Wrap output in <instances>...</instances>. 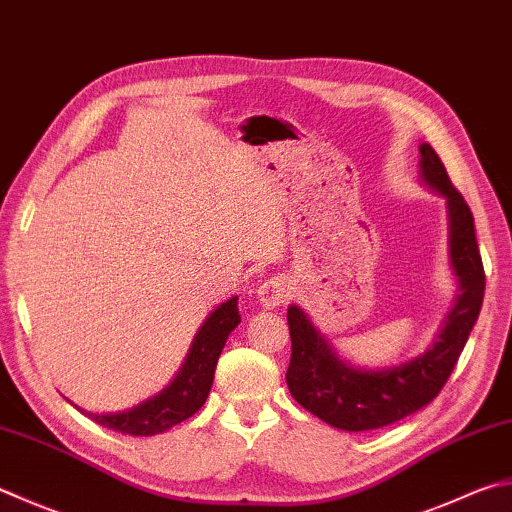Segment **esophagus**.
Listing matches in <instances>:
<instances>
[{
    "label": "esophagus",
    "instance_id": "34e87169",
    "mask_svg": "<svg viewBox=\"0 0 512 512\" xmlns=\"http://www.w3.org/2000/svg\"><path fill=\"white\" fill-rule=\"evenodd\" d=\"M258 301L260 305L265 307V310H274V307L283 305L287 298H289V285L283 281V278H269L263 285L258 287Z\"/></svg>",
    "mask_w": 512,
    "mask_h": 512
}]
</instances>
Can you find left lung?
Wrapping results in <instances>:
<instances>
[{"label": "left lung", "mask_w": 512, "mask_h": 512, "mask_svg": "<svg viewBox=\"0 0 512 512\" xmlns=\"http://www.w3.org/2000/svg\"><path fill=\"white\" fill-rule=\"evenodd\" d=\"M419 153L421 182L446 200L448 260L459 287L455 305L428 350L388 368H356L334 352L301 307H287L292 336L287 388L307 412L339 430H376L426 408L455 370L484 303L486 276L470 207L452 187L435 149L421 142Z\"/></svg>", "instance_id": "left-lung-1"}]
</instances>
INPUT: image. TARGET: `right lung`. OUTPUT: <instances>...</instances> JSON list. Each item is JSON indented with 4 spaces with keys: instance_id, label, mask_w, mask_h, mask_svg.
Instances as JSON below:
<instances>
[{
    "instance_id": "1",
    "label": "right lung",
    "mask_w": 512,
    "mask_h": 512,
    "mask_svg": "<svg viewBox=\"0 0 512 512\" xmlns=\"http://www.w3.org/2000/svg\"><path fill=\"white\" fill-rule=\"evenodd\" d=\"M240 323L238 314V296L218 305L194 336L185 363L173 376L171 383L165 385L158 394L144 399L138 406L122 412H89L77 408L86 417L111 428L122 435L133 437H153L169 428L178 426L205 406L207 394L214 383V372L218 356L223 352L227 336L236 330Z\"/></svg>"
}]
</instances>
